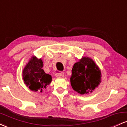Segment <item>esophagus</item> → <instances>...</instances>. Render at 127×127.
<instances>
[{
    "instance_id": "1",
    "label": "esophagus",
    "mask_w": 127,
    "mask_h": 127,
    "mask_svg": "<svg viewBox=\"0 0 127 127\" xmlns=\"http://www.w3.org/2000/svg\"><path fill=\"white\" fill-rule=\"evenodd\" d=\"M55 76L57 78H62L64 76V73H59L55 74Z\"/></svg>"
}]
</instances>
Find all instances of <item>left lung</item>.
<instances>
[{
	"label": "left lung",
	"instance_id": "8db88e82",
	"mask_svg": "<svg viewBox=\"0 0 127 127\" xmlns=\"http://www.w3.org/2000/svg\"><path fill=\"white\" fill-rule=\"evenodd\" d=\"M72 72L71 85L81 94L93 92L101 82V72L98 67L88 57H83L75 63Z\"/></svg>",
	"mask_w": 127,
	"mask_h": 127
}]
</instances>
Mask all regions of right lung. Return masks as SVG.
I'll list each match as a JSON object with an SVG mask.
<instances>
[{"mask_svg": "<svg viewBox=\"0 0 127 127\" xmlns=\"http://www.w3.org/2000/svg\"><path fill=\"white\" fill-rule=\"evenodd\" d=\"M41 59L33 57L27 64L23 72L24 84L32 91L42 92L52 81L51 76L45 73Z\"/></svg>", "mask_w": 127, "mask_h": 127, "instance_id": "right-lung-1", "label": "right lung"}]
</instances>
